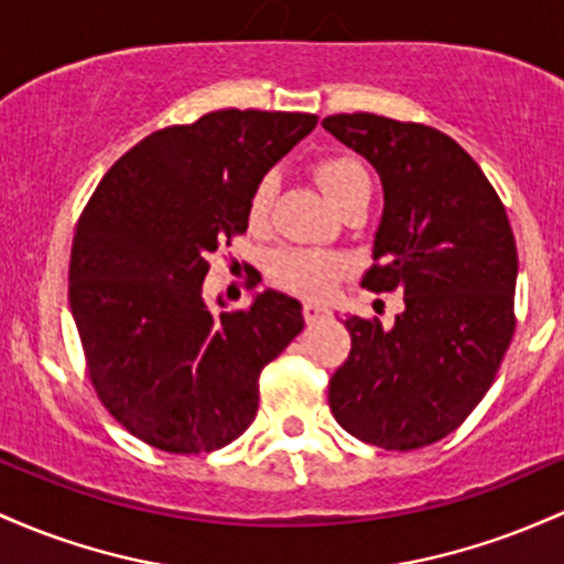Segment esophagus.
Masks as SVG:
<instances>
[{
	"instance_id": "34e87169",
	"label": "esophagus",
	"mask_w": 564,
	"mask_h": 564,
	"mask_svg": "<svg viewBox=\"0 0 564 564\" xmlns=\"http://www.w3.org/2000/svg\"><path fill=\"white\" fill-rule=\"evenodd\" d=\"M302 313H305L307 324H315V321H324V318H329V315H332L329 307L315 305V302H307V305L302 307Z\"/></svg>"
}]
</instances>
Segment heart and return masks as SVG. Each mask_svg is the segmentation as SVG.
<instances>
[{
	"label": "heart",
	"instance_id": "obj_1",
	"mask_svg": "<svg viewBox=\"0 0 564 564\" xmlns=\"http://www.w3.org/2000/svg\"><path fill=\"white\" fill-rule=\"evenodd\" d=\"M315 182L324 195L343 208L358 192L372 189L369 173L350 154H332L315 163ZM272 195H275V176H262L251 192L249 219L251 225H262L268 219ZM345 272V259L339 253L318 249H283L272 257L270 275L278 286L302 296H324Z\"/></svg>",
	"mask_w": 564,
	"mask_h": 564
}]
</instances>
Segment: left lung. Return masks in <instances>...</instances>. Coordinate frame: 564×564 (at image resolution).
Listing matches in <instances>:
<instances>
[{"label":"left lung","mask_w":564,"mask_h":564,"mask_svg":"<svg viewBox=\"0 0 564 564\" xmlns=\"http://www.w3.org/2000/svg\"><path fill=\"white\" fill-rule=\"evenodd\" d=\"M324 128L380 173L369 292L404 294L393 326L348 315L350 356L329 380L334 420L382 449L453 433L490 391L513 334L517 243L498 192L442 131L356 111Z\"/></svg>","instance_id":"obj_1"}]
</instances>
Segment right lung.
Instances as JSON below:
<instances>
[{"label": "right lung", "mask_w": 564, "mask_h": 564, "mask_svg": "<svg viewBox=\"0 0 564 564\" xmlns=\"http://www.w3.org/2000/svg\"><path fill=\"white\" fill-rule=\"evenodd\" d=\"M300 111L219 109L147 135L101 178L72 243L69 305L98 399L133 436L173 455L235 442L259 375L302 332L275 289L212 311L208 257L249 227L259 178L313 131Z\"/></svg>", "instance_id": "obj_1"}]
</instances>
